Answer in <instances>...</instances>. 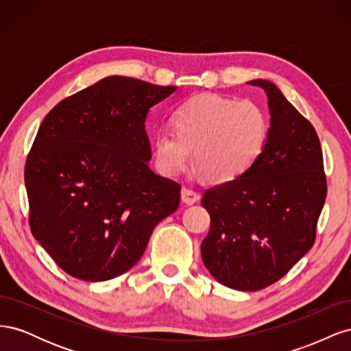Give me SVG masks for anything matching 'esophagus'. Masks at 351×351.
I'll list each match as a JSON object with an SVG mask.
<instances>
[{
	"mask_svg": "<svg viewBox=\"0 0 351 351\" xmlns=\"http://www.w3.org/2000/svg\"><path fill=\"white\" fill-rule=\"evenodd\" d=\"M199 199H200V195L196 193L195 190H190V189H187V187L182 189V200L184 202V204L193 205V204H196V202H197Z\"/></svg>",
	"mask_w": 351,
	"mask_h": 351,
	"instance_id": "obj_1",
	"label": "esophagus"
}]
</instances>
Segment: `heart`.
<instances>
[{
    "instance_id": "b5f03b06",
    "label": "heart",
    "mask_w": 351,
    "mask_h": 351,
    "mask_svg": "<svg viewBox=\"0 0 351 351\" xmlns=\"http://www.w3.org/2000/svg\"><path fill=\"white\" fill-rule=\"evenodd\" d=\"M173 129H161L154 139L159 171L182 174L190 156L212 182L226 183L243 176L258 161L268 137V117L250 101L217 93L187 99L173 112Z\"/></svg>"
}]
</instances>
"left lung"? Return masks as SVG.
Segmentation results:
<instances>
[{
  "label": "left lung",
  "mask_w": 351,
  "mask_h": 351,
  "mask_svg": "<svg viewBox=\"0 0 351 351\" xmlns=\"http://www.w3.org/2000/svg\"><path fill=\"white\" fill-rule=\"evenodd\" d=\"M269 129L258 161L202 197L210 228L200 252L218 282L258 291L282 278L315 243L326 197L322 149L313 125L269 80Z\"/></svg>",
  "instance_id": "8db88e82"
}]
</instances>
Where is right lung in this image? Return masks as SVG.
<instances>
[{
  "label": "right lung",
  "mask_w": 351,
  "mask_h": 351,
  "mask_svg": "<svg viewBox=\"0 0 351 351\" xmlns=\"http://www.w3.org/2000/svg\"><path fill=\"white\" fill-rule=\"evenodd\" d=\"M177 90L108 76L61 101L27 156L30 230L71 277H119L142 258L159 221L178 208L180 184L149 167L145 121Z\"/></svg>",
  "instance_id": "obj_1"
}]
</instances>
